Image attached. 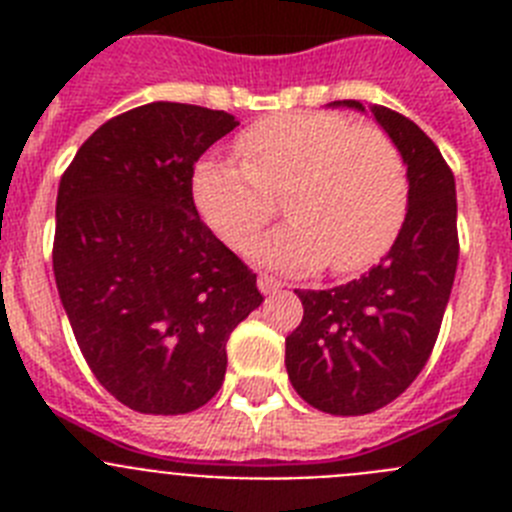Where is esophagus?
I'll return each instance as SVG.
<instances>
[{"mask_svg":"<svg viewBox=\"0 0 512 512\" xmlns=\"http://www.w3.org/2000/svg\"><path fill=\"white\" fill-rule=\"evenodd\" d=\"M256 284H259V289L264 292V295H274V292H279V289L284 287L282 282H277V279L269 277V274H259Z\"/></svg>","mask_w":512,"mask_h":512,"instance_id":"34e87169","label":"esophagus"}]
</instances>
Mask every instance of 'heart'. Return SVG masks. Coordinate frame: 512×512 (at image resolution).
Listing matches in <instances>:
<instances>
[{"instance_id": "obj_1", "label": "heart", "mask_w": 512, "mask_h": 512, "mask_svg": "<svg viewBox=\"0 0 512 512\" xmlns=\"http://www.w3.org/2000/svg\"><path fill=\"white\" fill-rule=\"evenodd\" d=\"M241 164L207 158L192 176L197 210L228 246L246 248L284 200L289 220L253 256L289 271L351 274L390 246L408 207V169L377 125L336 112H287L235 140Z\"/></svg>"}]
</instances>
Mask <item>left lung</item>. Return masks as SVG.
I'll use <instances>...</instances> for the list:
<instances>
[{
	"label": "left lung",
	"mask_w": 512,
	"mask_h": 512,
	"mask_svg": "<svg viewBox=\"0 0 512 512\" xmlns=\"http://www.w3.org/2000/svg\"><path fill=\"white\" fill-rule=\"evenodd\" d=\"M369 110L408 164V215L364 277L295 289L305 312L284 356L297 395L330 415L374 413L408 390L436 346L459 261L454 171L410 117L382 104Z\"/></svg>",
	"instance_id": "1"
}]
</instances>
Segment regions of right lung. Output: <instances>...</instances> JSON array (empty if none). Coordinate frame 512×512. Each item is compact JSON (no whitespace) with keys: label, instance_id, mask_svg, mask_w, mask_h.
Segmentation results:
<instances>
[{"label":"right lung","instance_id":"right-lung-1","mask_svg":"<svg viewBox=\"0 0 512 512\" xmlns=\"http://www.w3.org/2000/svg\"><path fill=\"white\" fill-rule=\"evenodd\" d=\"M235 125L197 104H140L94 130L58 184L63 310L94 377L135 413L182 415L212 400L230 333L264 302L192 197L197 158Z\"/></svg>","mask_w":512,"mask_h":512}]
</instances>
